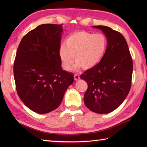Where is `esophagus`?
Masks as SVG:
<instances>
[{"instance_id": "34e87169", "label": "esophagus", "mask_w": 147, "mask_h": 147, "mask_svg": "<svg viewBox=\"0 0 147 147\" xmlns=\"http://www.w3.org/2000/svg\"><path fill=\"white\" fill-rule=\"evenodd\" d=\"M74 80H75L76 81H78V80L80 79V76H79L78 74H74Z\"/></svg>"}]
</instances>
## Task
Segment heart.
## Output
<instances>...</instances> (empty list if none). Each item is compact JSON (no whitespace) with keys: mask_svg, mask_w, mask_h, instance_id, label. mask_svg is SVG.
Wrapping results in <instances>:
<instances>
[{"mask_svg":"<svg viewBox=\"0 0 147 147\" xmlns=\"http://www.w3.org/2000/svg\"><path fill=\"white\" fill-rule=\"evenodd\" d=\"M107 47V39L102 33H92L85 31L74 32L67 36L65 44L61 45L59 57L65 70L74 66L83 69L95 67L104 57Z\"/></svg>","mask_w":147,"mask_h":147,"instance_id":"1","label":"heart"}]
</instances>
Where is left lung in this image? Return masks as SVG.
Listing matches in <instances>:
<instances>
[{
  "label": "left lung",
  "mask_w": 147,
  "mask_h": 147,
  "mask_svg": "<svg viewBox=\"0 0 147 147\" xmlns=\"http://www.w3.org/2000/svg\"><path fill=\"white\" fill-rule=\"evenodd\" d=\"M93 27L104 33L107 47L101 61L80 76L88 84L84 102L91 111L107 114L119 107L128 95L131 86L133 60L121 33L108 26Z\"/></svg>",
  "instance_id": "left-lung-1"
}]
</instances>
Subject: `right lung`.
<instances>
[{"label": "right lung", "instance_id": "obj_1", "mask_svg": "<svg viewBox=\"0 0 147 147\" xmlns=\"http://www.w3.org/2000/svg\"><path fill=\"white\" fill-rule=\"evenodd\" d=\"M62 24H43L21 40L14 63L17 93L26 107L49 113L61 105L73 74L62 70L59 57Z\"/></svg>", "mask_w": 147, "mask_h": 147}]
</instances>
